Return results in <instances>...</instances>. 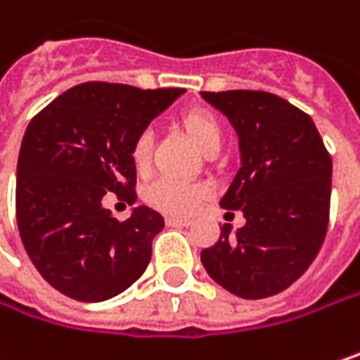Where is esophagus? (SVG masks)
<instances>
[{
    "instance_id": "esophagus-1",
    "label": "esophagus",
    "mask_w": 360,
    "mask_h": 360,
    "mask_svg": "<svg viewBox=\"0 0 360 360\" xmlns=\"http://www.w3.org/2000/svg\"><path fill=\"white\" fill-rule=\"evenodd\" d=\"M167 224L169 226H189L191 220L189 218H179V216H167Z\"/></svg>"
}]
</instances>
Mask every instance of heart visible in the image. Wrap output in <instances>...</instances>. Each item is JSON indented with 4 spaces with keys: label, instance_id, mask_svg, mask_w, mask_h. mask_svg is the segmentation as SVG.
<instances>
[{
    "label": "heart",
    "instance_id": "b5f03b06",
    "mask_svg": "<svg viewBox=\"0 0 360 360\" xmlns=\"http://www.w3.org/2000/svg\"><path fill=\"white\" fill-rule=\"evenodd\" d=\"M179 125L183 134L204 156L218 152L222 144V125L212 111L202 107L189 109L179 117ZM150 154H152V136L144 131L136 138L131 146V162L138 171H146L150 165ZM144 198L152 208L160 212L187 216L208 198V189L200 183L160 179L148 187Z\"/></svg>",
    "mask_w": 360,
    "mask_h": 360
}]
</instances>
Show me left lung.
Listing matches in <instances>:
<instances>
[{"instance_id": "left-lung-1", "label": "left lung", "mask_w": 360, "mask_h": 360, "mask_svg": "<svg viewBox=\"0 0 360 360\" xmlns=\"http://www.w3.org/2000/svg\"><path fill=\"white\" fill-rule=\"evenodd\" d=\"M239 136L241 169L220 200L245 226L220 229L202 251L214 282L241 299H266L288 288L326 239L332 158L307 113L262 90L202 92ZM231 214V212H226Z\"/></svg>"}]
</instances>
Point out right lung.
I'll return each mask as SVG.
<instances>
[{
	"instance_id": "1",
	"label": "right lung",
	"mask_w": 360,
	"mask_h": 360,
	"mask_svg": "<svg viewBox=\"0 0 360 360\" xmlns=\"http://www.w3.org/2000/svg\"><path fill=\"white\" fill-rule=\"evenodd\" d=\"M183 92L78 84L28 123L18 156V231L39 274L65 297L107 301L144 274L165 218L138 206L121 222L103 198L138 200L131 146Z\"/></svg>"
}]
</instances>
